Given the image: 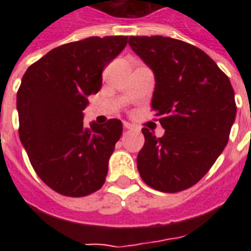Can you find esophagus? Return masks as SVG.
I'll use <instances>...</instances> for the list:
<instances>
[{"label": "esophagus", "mask_w": 251, "mask_h": 251, "mask_svg": "<svg viewBox=\"0 0 251 251\" xmlns=\"http://www.w3.org/2000/svg\"><path fill=\"white\" fill-rule=\"evenodd\" d=\"M124 127L129 130V129H133V125H130V124H127V122H124Z\"/></svg>", "instance_id": "esophagus-1"}]
</instances>
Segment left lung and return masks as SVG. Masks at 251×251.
<instances>
[{
    "instance_id": "1",
    "label": "left lung",
    "mask_w": 251,
    "mask_h": 251,
    "mask_svg": "<svg viewBox=\"0 0 251 251\" xmlns=\"http://www.w3.org/2000/svg\"><path fill=\"white\" fill-rule=\"evenodd\" d=\"M131 50L154 72L152 110L165 133L144 127L137 156L144 183L175 194L195 185L228 142L237 114L230 79L205 52L163 36H130Z\"/></svg>"
}]
</instances>
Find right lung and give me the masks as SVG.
I'll use <instances>...</instances> for the list:
<instances>
[{"instance_id":"1","label":"right lung","mask_w":251,"mask_h":251,"mask_svg":"<svg viewBox=\"0 0 251 251\" xmlns=\"http://www.w3.org/2000/svg\"><path fill=\"white\" fill-rule=\"evenodd\" d=\"M127 44V36L87 37L53 48L33 63L17 91L19 136L37 176L71 198L104 184L122 122L83 125L88 97L102 87V72Z\"/></svg>"}]
</instances>
